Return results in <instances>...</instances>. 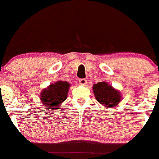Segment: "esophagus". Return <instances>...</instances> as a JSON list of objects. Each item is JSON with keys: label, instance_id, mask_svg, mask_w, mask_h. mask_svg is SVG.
I'll return each mask as SVG.
<instances>
[{"label": "esophagus", "instance_id": "1", "mask_svg": "<svg viewBox=\"0 0 159 159\" xmlns=\"http://www.w3.org/2000/svg\"><path fill=\"white\" fill-rule=\"evenodd\" d=\"M86 83H87V80H86V79L79 80V83L80 85H83V86H84V85L86 84Z\"/></svg>", "mask_w": 159, "mask_h": 159}]
</instances>
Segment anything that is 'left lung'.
<instances>
[{
    "label": "left lung",
    "instance_id": "left-lung-1",
    "mask_svg": "<svg viewBox=\"0 0 159 159\" xmlns=\"http://www.w3.org/2000/svg\"><path fill=\"white\" fill-rule=\"evenodd\" d=\"M93 91L96 100L107 108L116 107L122 100L120 91L107 82H100L93 84Z\"/></svg>",
    "mask_w": 159,
    "mask_h": 159
}]
</instances>
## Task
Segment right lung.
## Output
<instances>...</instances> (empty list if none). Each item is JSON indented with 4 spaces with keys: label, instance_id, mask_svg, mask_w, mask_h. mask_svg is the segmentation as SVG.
I'll return each mask as SVG.
<instances>
[{
    "label": "right lung",
    "instance_id": "1",
    "mask_svg": "<svg viewBox=\"0 0 159 159\" xmlns=\"http://www.w3.org/2000/svg\"><path fill=\"white\" fill-rule=\"evenodd\" d=\"M70 84L66 81H59L50 84L48 87L44 88L40 93V101L45 109L57 110L62 104L68 97Z\"/></svg>",
    "mask_w": 159,
    "mask_h": 159
}]
</instances>
